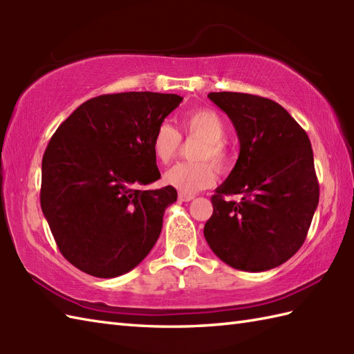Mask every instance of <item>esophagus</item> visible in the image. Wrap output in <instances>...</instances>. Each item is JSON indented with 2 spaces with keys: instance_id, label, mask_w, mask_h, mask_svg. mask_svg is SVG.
<instances>
[{
  "instance_id": "1",
  "label": "esophagus",
  "mask_w": 354,
  "mask_h": 354,
  "mask_svg": "<svg viewBox=\"0 0 354 354\" xmlns=\"http://www.w3.org/2000/svg\"><path fill=\"white\" fill-rule=\"evenodd\" d=\"M178 199L181 201V202H190V201H193L194 199V196L193 194H185V193H179L178 194Z\"/></svg>"
}]
</instances>
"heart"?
<instances>
[{"mask_svg": "<svg viewBox=\"0 0 354 354\" xmlns=\"http://www.w3.org/2000/svg\"><path fill=\"white\" fill-rule=\"evenodd\" d=\"M181 126L185 135L201 138L194 147L192 158L193 162H179L165 171L164 183L178 192L192 194L212 187L216 181L214 165L219 171L231 167L232 153L225 141L227 126L222 117L209 108H196L185 112L181 118ZM181 146V133L170 123L158 124L150 149L158 162L167 164L178 153Z\"/></svg>", "mask_w": 354, "mask_h": 354, "instance_id": "1", "label": "heart"}]
</instances>
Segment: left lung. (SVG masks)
<instances>
[{"label":"left lung","mask_w":354,"mask_h":354,"mask_svg":"<svg viewBox=\"0 0 354 354\" xmlns=\"http://www.w3.org/2000/svg\"><path fill=\"white\" fill-rule=\"evenodd\" d=\"M208 99L234 124L240 153L212 196L207 243L231 268L261 272L280 266L304 243L318 207L310 140L274 100L227 91ZM232 194L243 199H224Z\"/></svg>","instance_id":"obj_1"}]
</instances>
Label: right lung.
<instances>
[{
    "label": "right lung",
    "mask_w": 354,
    "mask_h": 354,
    "mask_svg": "<svg viewBox=\"0 0 354 354\" xmlns=\"http://www.w3.org/2000/svg\"><path fill=\"white\" fill-rule=\"evenodd\" d=\"M181 95L118 93L89 99L57 127L42 156L41 208L64 257L93 277L129 272L152 250L178 193L150 140Z\"/></svg>",
    "instance_id": "add662e5"
}]
</instances>
